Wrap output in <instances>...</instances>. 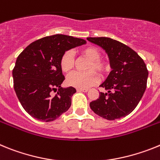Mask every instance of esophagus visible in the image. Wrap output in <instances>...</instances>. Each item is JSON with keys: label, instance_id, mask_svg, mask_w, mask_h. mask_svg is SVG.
Returning <instances> with one entry per match:
<instances>
[{"label": "esophagus", "instance_id": "obj_1", "mask_svg": "<svg viewBox=\"0 0 160 160\" xmlns=\"http://www.w3.org/2000/svg\"><path fill=\"white\" fill-rule=\"evenodd\" d=\"M77 92H87L88 91V88H76Z\"/></svg>", "mask_w": 160, "mask_h": 160}]
</instances>
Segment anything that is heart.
I'll use <instances>...</instances> for the list:
<instances>
[{"instance_id": "heart-1", "label": "heart", "mask_w": 160, "mask_h": 160, "mask_svg": "<svg viewBox=\"0 0 160 160\" xmlns=\"http://www.w3.org/2000/svg\"><path fill=\"white\" fill-rule=\"evenodd\" d=\"M81 54L90 60L87 70L89 71L85 73L74 72L67 79L68 84L77 88H88L94 85L98 82L99 77L93 71L100 75L104 76L109 70V63L101 59V52L95 47H86L81 50ZM59 66L62 72L69 73L74 66V55L72 51H65L61 56Z\"/></svg>"}]
</instances>
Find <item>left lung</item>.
Segmentation results:
<instances>
[{
    "label": "left lung",
    "mask_w": 160,
    "mask_h": 160,
    "mask_svg": "<svg viewBox=\"0 0 160 160\" xmlns=\"http://www.w3.org/2000/svg\"><path fill=\"white\" fill-rule=\"evenodd\" d=\"M108 55L112 71L101 87L99 98L90 102L92 110L107 120L130 114L139 103L147 88L148 71L143 59L128 46L106 37L87 38Z\"/></svg>",
    "instance_id": "8db88e82"
}]
</instances>
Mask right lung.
I'll use <instances>...</instances> for the list:
<instances>
[{
    "mask_svg": "<svg viewBox=\"0 0 160 160\" xmlns=\"http://www.w3.org/2000/svg\"><path fill=\"white\" fill-rule=\"evenodd\" d=\"M85 43L82 38L55 34L33 42L18 55L13 70V88L30 116L52 122L68 110L76 90L61 87L65 78L59 61L65 51ZM57 89L53 96L52 91Z\"/></svg>",
    "mask_w": 160,
    "mask_h": 160,
    "instance_id": "1",
    "label": "right lung"
}]
</instances>
